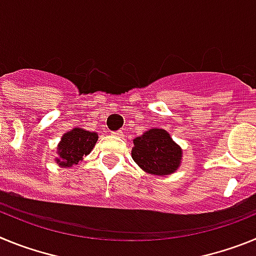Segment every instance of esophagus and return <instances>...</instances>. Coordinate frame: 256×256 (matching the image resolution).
I'll return each instance as SVG.
<instances>
[{"label":"esophagus","mask_w":256,"mask_h":256,"mask_svg":"<svg viewBox=\"0 0 256 256\" xmlns=\"http://www.w3.org/2000/svg\"><path fill=\"white\" fill-rule=\"evenodd\" d=\"M112 134L115 136V137H123V132H122V130H116V132H112Z\"/></svg>","instance_id":"34e87169"}]
</instances>
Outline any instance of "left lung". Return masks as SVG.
<instances>
[{
    "label": "left lung",
    "instance_id": "8db88e82",
    "mask_svg": "<svg viewBox=\"0 0 256 256\" xmlns=\"http://www.w3.org/2000/svg\"><path fill=\"white\" fill-rule=\"evenodd\" d=\"M182 158V148L162 128H151L133 140L132 159L148 174L170 176L180 166Z\"/></svg>",
    "mask_w": 256,
    "mask_h": 256
}]
</instances>
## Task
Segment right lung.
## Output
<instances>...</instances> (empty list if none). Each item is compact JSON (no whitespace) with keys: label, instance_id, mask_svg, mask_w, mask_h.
<instances>
[{"label":"right lung","instance_id":"obj_1","mask_svg":"<svg viewBox=\"0 0 256 256\" xmlns=\"http://www.w3.org/2000/svg\"><path fill=\"white\" fill-rule=\"evenodd\" d=\"M98 140L96 132H90L84 128H73L61 136V140L56 148V164L61 168H72L83 160V156L94 150V144Z\"/></svg>","mask_w":256,"mask_h":256}]
</instances>
